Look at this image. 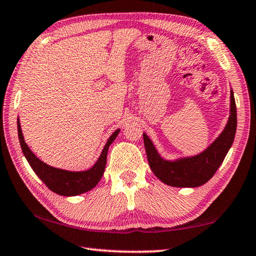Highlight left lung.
<instances>
[{"label":"left lung","instance_id":"8db88e82","mask_svg":"<svg viewBox=\"0 0 256 256\" xmlns=\"http://www.w3.org/2000/svg\"><path fill=\"white\" fill-rule=\"evenodd\" d=\"M237 112L234 93L230 91V116L224 132L202 153L176 162L163 160L146 134H142L150 170L165 184L178 188H196L214 176L234 142Z\"/></svg>","mask_w":256,"mask_h":256}]
</instances>
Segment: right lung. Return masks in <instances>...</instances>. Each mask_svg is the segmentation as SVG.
Here are the masks:
<instances>
[{
	"instance_id": "add662e5",
	"label": "right lung",
	"mask_w": 256,
	"mask_h": 256,
	"mask_svg": "<svg viewBox=\"0 0 256 256\" xmlns=\"http://www.w3.org/2000/svg\"><path fill=\"white\" fill-rule=\"evenodd\" d=\"M119 130L120 129H116V130L110 136L104 146V148L102 150L100 158H98L96 163L94 164L91 168L83 172H70L65 171V170L49 166V165L42 162V160L30 150L28 145H26L24 142V138L21 130L20 121L19 118H18V135H19L22 153H24L26 160L29 162L31 168H32L34 172L40 178V180L47 186L49 190H52L57 194L66 196L84 194V192L90 191L98 184V181L101 180L103 173H104L108 150H109V146L112 144V142H114L116 140V137L118 136Z\"/></svg>"
}]
</instances>
